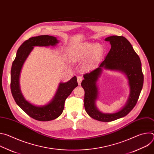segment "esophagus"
Returning a JSON list of instances; mask_svg holds the SVG:
<instances>
[{"mask_svg": "<svg viewBox=\"0 0 154 154\" xmlns=\"http://www.w3.org/2000/svg\"><path fill=\"white\" fill-rule=\"evenodd\" d=\"M82 77L80 76H78L77 77V82H78V84L79 85H80L81 83H82Z\"/></svg>", "mask_w": 154, "mask_h": 154, "instance_id": "obj_1", "label": "esophagus"}]
</instances>
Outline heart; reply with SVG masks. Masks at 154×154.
<instances>
[{
    "instance_id": "b5f03b06",
    "label": "heart",
    "mask_w": 154,
    "mask_h": 154,
    "mask_svg": "<svg viewBox=\"0 0 154 154\" xmlns=\"http://www.w3.org/2000/svg\"><path fill=\"white\" fill-rule=\"evenodd\" d=\"M103 52V48L99 44L83 42L71 49L70 58L72 62L78 63L89 57L88 65L91 66L101 60Z\"/></svg>"
}]
</instances>
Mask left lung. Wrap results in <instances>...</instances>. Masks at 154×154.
<instances>
[{
  "instance_id": "left-lung-1",
  "label": "left lung",
  "mask_w": 154,
  "mask_h": 154,
  "mask_svg": "<svg viewBox=\"0 0 154 154\" xmlns=\"http://www.w3.org/2000/svg\"><path fill=\"white\" fill-rule=\"evenodd\" d=\"M105 41L110 43V51L97 68L83 75L84 80L81 85L85 90L84 106L86 113L97 121L110 122L125 116L136 105L143 88L144 75L140 58L125 37L113 35L106 38ZM103 69L121 72L128 80L130 87L129 98L123 108L116 113L103 114L95 105L98 95L96 83Z\"/></svg>"
}]
</instances>
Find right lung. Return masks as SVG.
Listing matches in <instances>:
<instances>
[{
	"label": "right lung",
	"mask_w": 154,
	"mask_h": 154,
	"mask_svg": "<svg viewBox=\"0 0 154 154\" xmlns=\"http://www.w3.org/2000/svg\"><path fill=\"white\" fill-rule=\"evenodd\" d=\"M59 42L56 37L41 35L29 38L18 49L11 69V91L17 105L31 118L40 121H49L59 117L64 109V102L73 90L77 86L75 76L67 82H61L57 91L48 104L42 106L35 105L27 101L20 91L19 77L21 69L35 46H55Z\"/></svg>",
	"instance_id": "obj_1"
}]
</instances>
